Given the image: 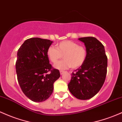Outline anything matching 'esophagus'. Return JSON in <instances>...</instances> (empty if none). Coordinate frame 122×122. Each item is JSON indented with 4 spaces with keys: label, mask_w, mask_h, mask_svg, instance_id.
<instances>
[{
    "label": "esophagus",
    "mask_w": 122,
    "mask_h": 122,
    "mask_svg": "<svg viewBox=\"0 0 122 122\" xmlns=\"http://www.w3.org/2000/svg\"><path fill=\"white\" fill-rule=\"evenodd\" d=\"M64 72V71H60V74L62 75V74H63Z\"/></svg>",
    "instance_id": "obj_1"
}]
</instances>
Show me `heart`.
<instances>
[{
    "label": "heart",
    "mask_w": 122,
    "mask_h": 122,
    "mask_svg": "<svg viewBox=\"0 0 122 122\" xmlns=\"http://www.w3.org/2000/svg\"><path fill=\"white\" fill-rule=\"evenodd\" d=\"M47 55L53 64H56L64 56V60L55 65L57 69L64 70L72 67L76 69L83 65L87 56L86 49L75 41H64L56 45V48L50 46Z\"/></svg>",
    "instance_id": "heart-1"
}]
</instances>
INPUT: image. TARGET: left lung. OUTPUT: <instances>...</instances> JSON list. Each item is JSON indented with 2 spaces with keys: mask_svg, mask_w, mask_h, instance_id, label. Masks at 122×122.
<instances>
[{
  "mask_svg": "<svg viewBox=\"0 0 122 122\" xmlns=\"http://www.w3.org/2000/svg\"><path fill=\"white\" fill-rule=\"evenodd\" d=\"M85 43L87 51L83 65L72 72L68 89L79 100L92 98L102 87L107 72L108 59L103 45L96 37L79 38Z\"/></svg>",
  "mask_w": 122,
  "mask_h": 122,
  "instance_id": "1",
  "label": "left lung"
}]
</instances>
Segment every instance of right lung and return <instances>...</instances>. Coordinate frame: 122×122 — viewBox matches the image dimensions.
I'll list each match as a JSON object with an SVG mask.
<instances>
[{"label":"right lung","instance_id":"obj_1","mask_svg":"<svg viewBox=\"0 0 122 122\" xmlns=\"http://www.w3.org/2000/svg\"><path fill=\"white\" fill-rule=\"evenodd\" d=\"M52 43L48 39L30 38L17 52L15 69L18 83L24 94L34 102L49 98L54 81L60 76V71L52 67L47 55Z\"/></svg>","mask_w":122,"mask_h":122}]
</instances>
